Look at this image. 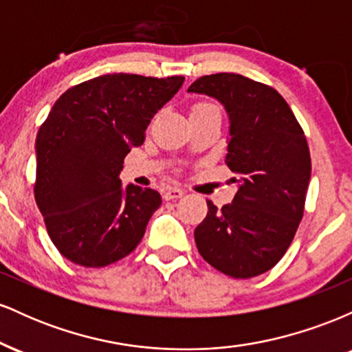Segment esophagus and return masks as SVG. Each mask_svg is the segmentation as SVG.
Wrapping results in <instances>:
<instances>
[{"label":"esophagus","instance_id":"esophagus-1","mask_svg":"<svg viewBox=\"0 0 352 352\" xmlns=\"http://www.w3.org/2000/svg\"><path fill=\"white\" fill-rule=\"evenodd\" d=\"M184 190L182 188H177V187H165L162 190V197L165 200H177V199H182L184 197Z\"/></svg>","mask_w":352,"mask_h":352}]
</instances>
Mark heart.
<instances>
[{"instance_id": "obj_1", "label": "heart", "mask_w": 352, "mask_h": 352, "mask_svg": "<svg viewBox=\"0 0 352 352\" xmlns=\"http://www.w3.org/2000/svg\"><path fill=\"white\" fill-rule=\"evenodd\" d=\"M210 106H212V104H197V106L193 107V109H200V107H210Z\"/></svg>"}]
</instances>
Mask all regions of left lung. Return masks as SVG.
I'll use <instances>...</instances> for the list:
<instances>
[{
	"label": "left lung",
	"mask_w": 352,
	"mask_h": 352,
	"mask_svg": "<svg viewBox=\"0 0 352 352\" xmlns=\"http://www.w3.org/2000/svg\"><path fill=\"white\" fill-rule=\"evenodd\" d=\"M188 92L223 104L230 119L225 164L238 184L232 204L217 208L207 200L197 248L228 276H258L281 260L300 227L311 177L305 132L278 91L245 76H204Z\"/></svg>",
	"instance_id": "1"
}]
</instances>
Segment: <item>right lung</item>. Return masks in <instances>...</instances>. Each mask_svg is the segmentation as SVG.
Masks as SVG:
<instances>
[{"label": "right lung", "mask_w": 352, "mask_h": 352, "mask_svg": "<svg viewBox=\"0 0 352 352\" xmlns=\"http://www.w3.org/2000/svg\"><path fill=\"white\" fill-rule=\"evenodd\" d=\"M184 76L106 74L67 89L36 137L34 199L52 243L72 263L100 268L134 252L162 204L119 175L151 119Z\"/></svg>", "instance_id": "1"}]
</instances>
